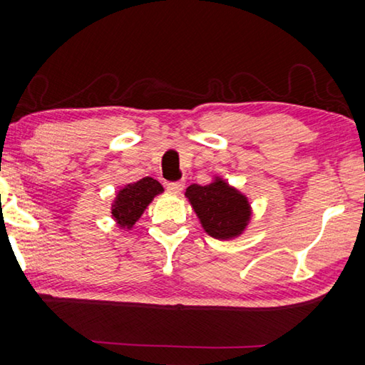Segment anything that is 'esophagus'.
Returning <instances> with one entry per match:
<instances>
[{
  "instance_id": "34e87169",
  "label": "esophagus",
  "mask_w": 365,
  "mask_h": 365,
  "mask_svg": "<svg viewBox=\"0 0 365 365\" xmlns=\"http://www.w3.org/2000/svg\"><path fill=\"white\" fill-rule=\"evenodd\" d=\"M165 187H168V191L169 193H172V195H180L182 191H183V182H170V183H168L165 185Z\"/></svg>"
}]
</instances>
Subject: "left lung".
<instances>
[{
	"label": "left lung",
	"mask_w": 365,
	"mask_h": 365,
	"mask_svg": "<svg viewBox=\"0 0 365 365\" xmlns=\"http://www.w3.org/2000/svg\"><path fill=\"white\" fill-rule=\"evenodd\" d=\"M185 196L205 232L215 240L237 238L250 225L252 209L248 196L228 185L224 178L214 177L205 187L190 185Z\"/></svg>",
	"instance_id": "left-lung-1"
}]
</instances>
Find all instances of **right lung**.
<instances>
[{
	"label": "right lung",
	"mask_w": 365,
	"mask_h": 365,
	"mask_svg": "<svg viewBox=\"0 0 365 365\" xmlns=\"http://www.w3.org/2000/svg\"><path fill=\"white\" fill-rule=\"evenodd\" d=\"M164 191L163 185L151 177H145L138 182L128 183L122 187L110 206V215L119 228H130L135 225L145 209L151 205V201Z\"/></svg>",
	"instance_id": "1"
}]
</instances>
